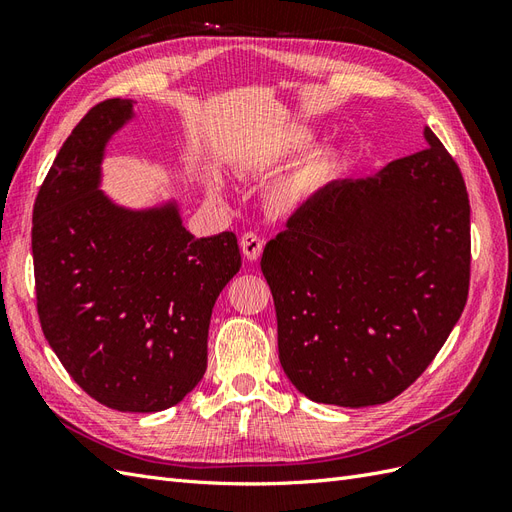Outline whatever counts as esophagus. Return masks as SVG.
I'll return each mask as SVG.
<instances>
[{"instance_id": "esophagus-1", "label": "esophagus", "mask_w": 512, "mask_h": 512, "mask_svg": "<svg viewBox=\"0 0 512 512\" xmlns=\"http://www.w3.org/2000/svg\"><path fill=\"white\" fill-rule=\"evenodd\" d=\"M262 239L256 235V232H245V235L241 237V250H243V256L247 258V260H256L258 256H260V252H262Z\"/></svg>"}]
</instances>
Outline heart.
Segmentation results:
<instances>
[{"label": "heart", "mask_w": 512, "mask_h": 512, "mask_svg": "<svg viewBox=\"0 0 512 512\" xmlns=\"http://www.w3.org/2000/svg\"><path fill=\"white\" fill-rule=\"evenodd\" d=\"M314 141V132L312 130H299L294 132L286 143H282L277 156H294L303 149L309 147V143ZM335 162V151L331 147H322L318 151H312L309 156L301 162V166L294 170V175L277 190L275 198L277 203L284 207L297 205L303 196L312 192L316 185L329 175V170L333 168Z\"/></svg>", "instance_id": "obj_1"}]
</instances>
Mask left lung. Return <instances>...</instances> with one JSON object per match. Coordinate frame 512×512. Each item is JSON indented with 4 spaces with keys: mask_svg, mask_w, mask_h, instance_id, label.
Returning <instances> with one entry per match:
<instances>
[{
    "mask_svg": "<svg viewBox=\"0 0 512 512\" xmlns=\"http://www.w3.org/2000/svg\"><path fill=\"white\" fill-rule=\"evenodd\" d=\"M425 141L376 175L329 183L262 252L280 363L318 404L395 399L436 359L466 307V183L429 128Z\"/></svg>",
    "mask_w": 512,
    "mask_h": 512,
    "instance_id": "left-lung-1",
    "label": "left lung"
}]
</instances>
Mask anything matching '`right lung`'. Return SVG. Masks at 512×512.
I'll return each instance as SVG.
<instances>
[{"label":"right lung","instance_id":"1","mask_svg":"<svg viewBox=\"0 0 512 512\" xmlns=\"http://www.w3.org/2000/svg\"><path fill=\"white\" fill-rule=\"evenodd\" d=\"M132 100H104L66 138L34 203L46 342L81 389L119 412H160L205 376L215 299L241 269L235 232L196 239L175 203L115 205L100 190Z\"/></svg>","mask_w":512,"mask_h":512}]
</instances>
